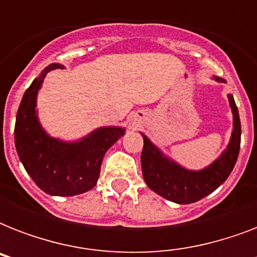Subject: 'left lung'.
Segmentation results:
<instances>
[{"label":"left lung","mask_w":257,"mask_h":257,"mask_svg":"<svg viewBox=\"0 0 257 257\" xmlns=\"http://www.w3.org/2000/svg\"><path fill=\"white\" fill-rule=\"evenodd\" d=\"M223 82V78L215 77ZM233 113V132L228 148L217 160L203 171H187L173 161L163 156V153L143 135L144 147L141 152V168L147 185L157 195L177 204H191L199 201L217 189L231 175L240 151L239 110L235 100L228 94Z\"/></svg>","instance_id":"8db88e82"}]
</instances>
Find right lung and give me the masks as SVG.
<instances>
[{"label":"right lung","instance_id":"add662e5","mask_svg":"<svg viewBox=\"0 0 257 257\" xmlns=\"http://www.w3.org/2000/svg\"><path fill=\"white\" fill-rule=\"evenodd\" d=\"M60 68L64 66L49 65L26 89L16 118L14 143L24 168L37 187L53 196H74L96 185L105 152L125 129L100 128L78 143L48 136L36 114V97L46 73Z\"/></svg>","mask_w":257,"mask_h":257}]
</instances>
